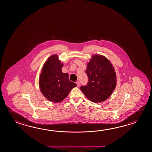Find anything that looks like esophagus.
<instances>
[{
	"label": "esophagus",
	"mask_w": 152,
	"mask_h": 152,
	"mask_svg": "<svg viewBox=\"0 0 152 152\" xmlns=\"http://www.w3.org/2000/svg\"><path fill=\"white\" fill-rule=\"evenodd\" d=\"M76 84H77V86L78 87V86H80V82L79 81H77L76 82Z\"/></svg>",
	"instance_id": "esophagus-1"
}]
</instances>
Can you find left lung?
Returning <instances> with one entry per match:
<instances>
[{
	"mask_svg": "<svg viewBox=\"0 0 152 152\" xmlns=\"http://www.w3.org/2000/svg\"><path fill=\"white\" fill-rule=\"evenodd\" d=\"M88 82L80 86L86 97L94 103H100L111 95L116 86V75L112 64L106 57L94 55L86 71Z\"/></svg>",
	"mask_w": 152,
	"mask_h": 152,
	"instance_id": "left-lung-1",
	"label": "left lung"
}]
</instances>
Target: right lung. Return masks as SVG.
<instances>
[{
	"label": "right lung",
	"mask_w": 152,
	"mask_h": 152,
	"mask_svg": "<svg viewBox=\"0 0 152 152\" xmlns=\"http://www.w3.org/2000/svg\"><path fill=\"white\" fill-rule=\"evenodd\" d=\"M63 64L56 55L49 57L39 78V86L42 94L48 100L54 103L60 102L69 94L76 83L69 80V75L63 73Z\"/></svg>",
	"instance_id": "right-lung-1"
}]
</instances>
